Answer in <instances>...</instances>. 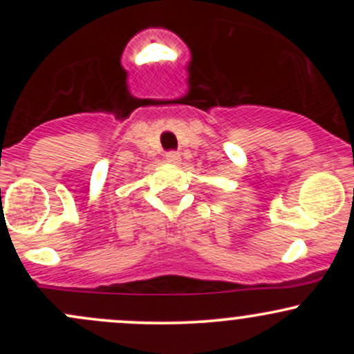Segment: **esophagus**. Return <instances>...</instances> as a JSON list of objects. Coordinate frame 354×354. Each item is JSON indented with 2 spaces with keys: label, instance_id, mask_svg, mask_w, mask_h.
Segmentation results:
<instances>
[{
  "label": "esophagus",
  "instance_id": "esophagus-1",
  "mask_svg": "<svg viewBox=\"0 0 354 354\" xmlns=\"http://www.w3.org/2000/svg\"><path fill=\"white\" fill-rule=\"evenodd\" d=\"M166 161H168L169 165H180L181 156H180V154H178V153L169 151V153H166Z\"/></svg>",
  "mask_w": 354,
  "mask_h": 354
}]
</instances>
